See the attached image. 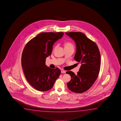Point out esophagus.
Wrapping results in <instances>:
<instances>
[{
  "instance_id": "34e87169",
  "label": "esophagus",
  "mask_w": 121,
  "mask_h": 121,
  "mask_svg": "<svg viewBox=\"0 0 121 121\" xmlns=\"http://www.w3.org/2000/svg\"><path fill=\"white\" fill-rule=\"evenodd\" d=\"M61 72L62 73H66V71H64V70H61Z\"/></svg>"
}]
</instances>
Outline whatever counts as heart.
Instances as JSON below:
<instances>
[{"mask_svg":"<svg viewBox=\"0 0 121 121\" xmlns=\"http://www.w3.org/2000/svg\"><path fill=\"white\" fill-rule=\"evenodd\" d=\"M64 47H73V45L70 42H66L64 44Z\"/></svg>","mask_w":121,"mask_h":121,"instance_id":"b5f03b06","label":"heart"}]
</instances>
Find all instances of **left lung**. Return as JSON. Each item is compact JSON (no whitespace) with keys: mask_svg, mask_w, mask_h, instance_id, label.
Instances as JSON below:
<instances>
[{"mask_svg":"<svg viewBox=\"0 0 121 121\" xmlns=\"http://www.w3.org/2000/svg\"><path fill=\"white\" fill-rule=\"evenodd\" d=\"M74 41L76 52L74 59L81 64L75 74L72 71L66 73L71 77L68 88L72 92L82 93L88 90L98 78L101 64L100 54L97 46L82 33H66Z\"/></svg>","mask_w":121,"mask_h":121,"instance_id":"obj_1","label":"left lung"}]
</instances>
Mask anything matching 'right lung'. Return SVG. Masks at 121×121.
Returning <instances> with one entry per match:
<instances>
[{
  "instance_id": "right-lung-1",
  "label": "right lung",
  "mask_w": 121,
  "mask_h": 121,
  "mask_svg": "<svg viewBox=\"0 0 121 121\" xmlns=\"http://www.w3.org/2000/svg\"><path fill=\"white\" fill-rule=\"evenodd\" d=\"M64 33H42L27 43L23 51L22 66L27 81L36 90H50L60 74L58 68L46 65V58L51 54L53 45Z\"/></svg>"
}]
</instances>
